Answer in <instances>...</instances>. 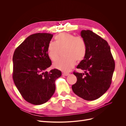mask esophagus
Wrapping results in <instances>:
<instances>
[{"label":"esophagus","instance_id":"1","mask_svg":"<svg viewBox=\"0 0 126 126\" xmlns=\"http://www.w3.org/2000/svg\"><path fill=\"white\" fill-rule=\"evenodd\" d=\"M69 75V74H68V73H66V72H64V73H63V74H62V75L64 76H68Z\"/></svg>","mask_w":126,"mask_h":126}]
</instances>
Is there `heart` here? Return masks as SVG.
<instances>
[{"mask_svg":"<svg viewBox=\"0 0 126 126\" xmlns=\"http://www.w3.org/2000/svg\"><path fill=\"white\" fill-rule=\"evenodd\" d=\"M55 42H50L47 47L48 56L52 61L58 59L60 50L64 48L63 56L53 64L54 68L63 71H69L76 64L84 59L87 46L84 39L80 36L68 32H62L55 37Z\"/></svg>","mask_w":126,"mask_h":126,"instance_id":"b5f03b06","label":"heart"}]
</instances>
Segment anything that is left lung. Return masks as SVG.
<instances>
[{
  "label": "left lung",
  "instance_id": "8db88e82",
  "mask_svg": "<svg viewBox=\"0 0 126 126\" xmlns=\"http://www.w3.org/2000/svg\"><path fill=\"white\" fill-rule=\"evenodd\" d=\"M80 35L86 43L87 52L77 68L85 73L74 72L77 81L72 89L84 100L93 101L110 87L115 63L106 41L90 30H82Z\"/></svg>",
  "mask_w": 126,
  "mask_h": 126
}]
</instances>
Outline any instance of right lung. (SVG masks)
Listing matches in <instances>:
<instances>
[{
    "instance_id": "add662e5",
    "label": "right lung",
    "mask_w": 126,
    "mask_h": 126,
    "mask_svg": "<svg viewBox=\"0 0 126 126\" xmlns=\"http://www.w3.org/2000/svg\"><path fill=\"white\" fill-rule=\"evenodd\" d=\"M53 37L49 33L29 36L15 49L13 57V79L22 97L35 105L47 102L56 90L55 81L61 76L57 69L46 71L51 61L47 53Z\"/></svg>"
}]
</instances>
